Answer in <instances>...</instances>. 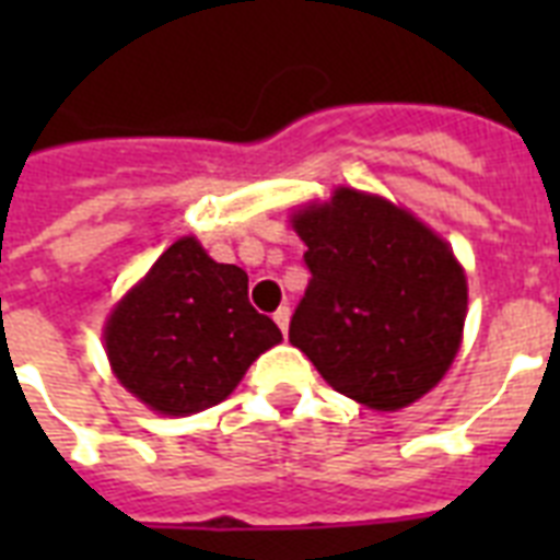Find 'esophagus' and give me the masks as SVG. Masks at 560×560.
<instances>
[{
    "mask_svg": "<svg viewBox=\"0 0 560 560\" xmlns=\"http://www.w3.org/2000/svg\"><path fill=\"white\" fill-rule=\"evenodd\" d=\"M272 319H276V325H279V328H281V334H288V328H290V307L281 305L279 311L272 314Z\"/></svg>",
    "mask_w": 560,
    "mask_h": 560,
    "instance_id": "obj_1",
    "label": "esophagus"
}]
</instances>
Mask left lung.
Listing matches in <instances>:
<instances>
[{"label":"left lung","mask_w":560,"mask_h":560,"mask_svg":"<svg viewBox=\"0 0 560 560\" xmlns=\"http://www.w3.org/2000/svg\"><path fill=\"white\" fill-rule=\"evenodd\" d=\"M311 284L290 323L325 383L374 412L435 389L462 349L468 276L453 246L381 194L337 186L290 211Z\"/></svg>","instance_id":"1"}]
</instances>
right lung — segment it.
<instances>
[{"label": "right lung", "instance_id": "1", "mask_svg": "<svg viewBox=\"0 0 560 560\" xmlns=\"http://www.w3.org/2000/svg\"><path fill=\"white\" fill-rule=\"evenodd\" d=\"M246 272L183 235L109 307L104 351L116 381L156 416L183 418L226 400L246 369L281 342L246 299Z\"/></svg>", "mask_w": 560, "mask_h": 560}]
</instances>
